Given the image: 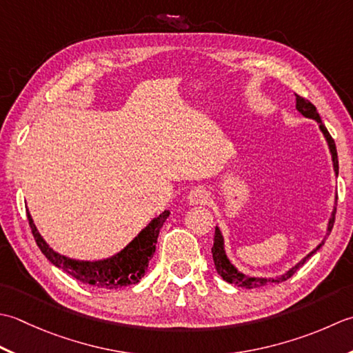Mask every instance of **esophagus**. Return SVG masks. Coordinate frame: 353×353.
I'll list each match as a JSON object with an SVG mask.
<instances>
[{"instance_id":"obj_1","label":"esophagus","mask_w":353,"mask_h":353,"mask_svg":"<svg viewBox=\"0 0 353 353\" xmlns=\"http://www.w3.org/2000/svg\"><path fill=\"white\" fill-rule=\"evenodd\" d=\"M208 199H210V195H208V192L203 189V187H195V189H192L189 192V195H187V203L190 205L207 204Z\"/></svg>"}]
</instances>
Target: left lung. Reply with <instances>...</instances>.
<instances>
[{
    "mask_svg": "<svg viewBox=\"0 0 353 353\" xmlns=\"http://www.w3.org/2000/svg\"><path fill=\"white\" fill-rule=\"evenodd\" d=\"M296 108H297V111L301 114V116L306 117V119H312V120H315L319 123L320 131L323 132V135H325V139L327 141L330 155H332L334 172H335V175L338 176V155H336L335 141H334L332 137H330V134L327 132L326 126L323 125V121L320 119V114L317 112V108H315L311 102H309V100L300 97V96H296ZM335 213H336V201H335L332 214H330V219L327 222V233H326V236H329V233L332 232V227H334V222H335ZM325 239H326V237H325ZM325 239L321 241V243H319L317 248H314L311 253L301 259L299 263H296L292 268L288 270L285 274L276 276V277H251V276L243 274V272H241L239 270H237L234 265L230 262V259L227 257L225 248H224V236H222L218 225H216V228H214V242H213V247H212V254H213V262H214V267H216L218 274L222 279H224L225 282L233 283L236 286L247 288V290H251V288H257V286H263V285H270V283L285 282V280L290 279L299 268L303 267L305 262L307 261L309 257H311L314 253H317V251L321 248L323 243H325Z\"/></svg>",
    "mask_w": 353,
    "mask_h": 353,
    "instance_id": "left-lung-1",
    "label": "left lung"
}]
</instances>
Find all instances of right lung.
Returning <instances> with one entry per match:
<instances>
[{
	"label": "right lung",
	"instance_id": "1",
	"mask_svg": "<svg viewBox=\"0 0 353 353\" xmlns=\"http://www.w3.org/2000/svg\"><path fill=\"white\" fill-rule=\"evenodd\" d=\"M169 214V210L158 214L123 250L111 257L102 259V261H77V259H70L56 253L41 236L28 212L27 218L39 250L54 267L62 268L82 283L106 288V290H117L121 286L139 283L140 279L145 276L150 257L155 253L160 228L166 222Z\"/></svg>",
	"mask_w": 353,
	"mask_h": 353
}]
</instances>
